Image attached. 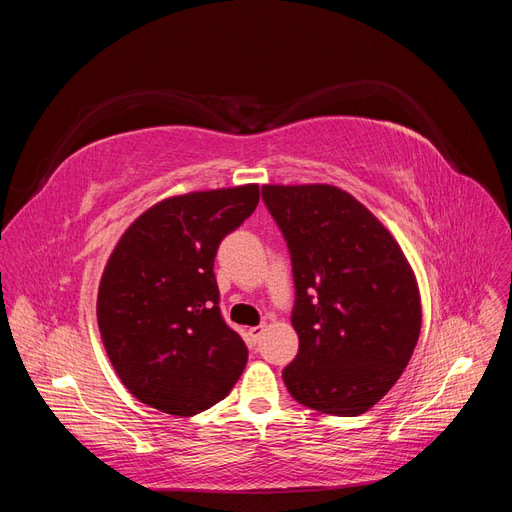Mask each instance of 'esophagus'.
Instances as JSON below:
<instances>
[{"label":"esophagus","mask_w":512,"mask_h":512,"mask_svg":"<svg viewBox=\"0 0 512 512\" xmlns=\"http://www.w3.org/2000/svg\"><path fill=\"white\" fill-rule=\"evenodd\" d=\"M262 333H265V324H258V327L247 329V335H250L252 342H258V339H260V335H262Z\"/></svg>","instance_id":"1"}]
</instances>
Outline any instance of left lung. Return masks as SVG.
I'll use <instances>...</instances> for the list:
<instances>
[{"mask_svg":"<svg viewBox=\"0 0 512 512\" xmlns=\"http://www.w3.org/2000/svg\"><path fill=\"white\" fill-rule=\"evenodd\" d=\"M288 243L299 354L284 382L299 404L359 416L393 389L421 335V294L389 230L327 183L262 185Z\"/></svg>","mask_w":512,"mask_h":512,"instance_id":"1","label":"left lung"}]
</instances>
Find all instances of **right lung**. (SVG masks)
Here are the masks:
<instances>
[{
    "mask_svg": "<svg viewBox=\"0 0 512 512\" xmlns=\"http://www.w3.org/2000/svg\"><path fill=\"white\" fill-rule=\"evenodd\" d=\"M256 183L170 196L123 232L98 290V327L117 376L143 404L194 416L222 401L247 363L220 314L213 260L254 213Z\"/></svg>",
    "mask_w": 512,
    "mask_h": 512,
    "instance_id": "add662e5",
    "label": "right lung"
}]
</instances>
